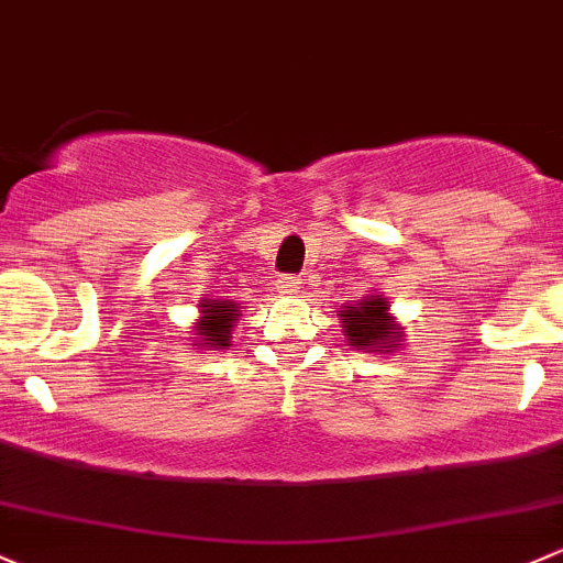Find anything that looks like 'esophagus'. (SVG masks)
I'll return each mask as SVG.
<instances>
[{
  "label": "esophagus",
  "instance_id": "esophagus-1",
  "mask_svg": "<svg viewBox=\"0 0 563 563\" xmlns=\"http://www.w3.org/2000/svg\"><path fill=\"white\" fill-rule=\"evenodd\" d=\"M300 284H303V282H300L298 276H282L279 289H284V292H298Z\"/></svg>",
  "mask_w": 563,
  "mask_h": 563
}]
</instances>
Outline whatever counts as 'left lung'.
<instances>
[{"label": "left lung", "instance_id": "obj_1", "mask_svg": "<svg viewBox=\"0 0 563 563\" xmlns=\"http://www.w3.org/2000/svg\"><path fill=\"white\" fill-rule=\"evenodd\" d=\"M341 328H344L346 341L355 350L366 352H393L401 346L404 328L396 324L390 317V303H387L385 295L374 292L366 295L363 300H355V303L344 306L341 309Z\"/></svg>", "mask_w": 563, "mask_h": 563}]
</instances>
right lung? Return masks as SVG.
Returning <instances> with one entry per match:
<instances>
[{
  "instance_id": "1",
  "label": "right lung",
  "mask_w": 563,
  "mask_h": 563,
  "mask_svg": "<svg viewBox=\"0 0 563 563\" xmlns=\"http://www.w3.org/2000/svg\"><path fill=\"white\" fill-rule=\"evenodd\" d=\"M200 320L195 322V335H200L197 346H213V350H228L233 339V324L239 320V303L233 300H200Z\"/></svg>"
}]
</instances>
